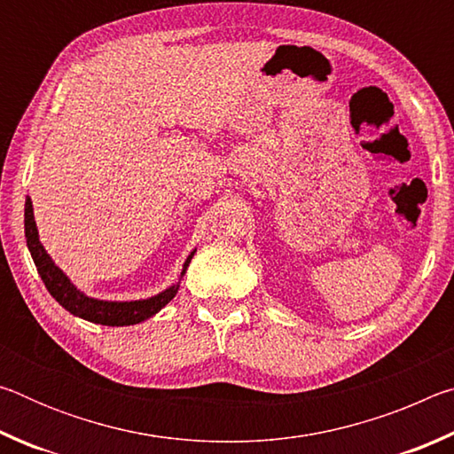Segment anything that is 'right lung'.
<instances>
[{"label":"right lung","instance_id":"obj_1","mask_svg":"<svg viewBox=\"0 0 454 454\" xmlns=\"http://www.w3.org/2000/svg\"><path fill=\"white\" fill-rule=\"evenodd\" d=\"M26 240H27V248L32 252L34 264L40 272L42 280L48 288L50 294L56 298V301L64 306L67 312H72L74 317H80L88 322H94V325H104V326H129V325H137V322H144L152 318L153 314L160 312L164 306L172 301V298L178 294L180 288V280L182 276L186 274L188 266L194 258L196 250H192L186 262L182 266L180 278L172 286H168L166 290L160 292L156 296L144 298V301H126V302H118V301H99V298H91L88 294L75 286V284L67 278L61 268L56 266L51 256L45 252L43 244L40 242V234H37V226L34 220V204L32 198H26Z\"/></svg>","mask_w":454,"mask_h":454}]
</instances>
